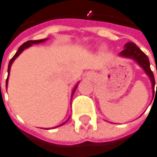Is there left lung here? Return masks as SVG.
<instances>
[{"mask_svg": "<svg viewBox=\"0 0 157 157\" xmlns=\"http://www.w3.org/2000/svg\"><path fill=\"white\" fill-rule=\"evenodd\" d=\"M119 56H121V57H124V58L132 59L135 62H136V64L145 71L147 76L150 78L151 83H152V88L155 90V76H154V73H153L152 71H151V68H150L149 58L140 48H138L135 43H133V42H128V43H126L124 45V50L120 52Z\"/></svg>", "mask_w": 157, "mask_h": 157, "instance_id": "left-lung-1", "label": "left lung"}]
</instances>
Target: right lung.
<instances>
[{
  "mask_svg": "<svg viewBox=\"0 0 157 157\" xmlns=\"http://www.w3.org/2000/svg\"><path fill=\"white\" fill-rule=\"evenodd\" d=\"M48 38H45V39H39V40H29V41H27V42H25V43H23L20 48H19V50H17V52H16V55L12 57V59L10 60V62H9V64H8V70H7V72H8V76H7V79H6V87H7V85H8V78H9V74H10V69H11V66H12V64H13V62L15 61V59L19 56L21 53L25 50V49H27V48H29V47H31L33 44H39V43H43V42H45L46 40H47ZM1 86V85H0ZM77 86H78V84L74 86V88H73V90H72V93H71V97H72V95L74 94V92H75V89L77 88ZM70 119V118H69ZM69 119L66 121L65 122H63L62 124H60V125H58V126H61V125H63V124H65L66 122H67L68 121H69ZM57 126V127H58Z\"/></svg>",
  "mask_w": 157,
  "mask_h": 157,
  "instance_id": "obj_1",
  "label": "right lung"
}]
</instances>
